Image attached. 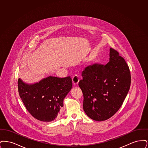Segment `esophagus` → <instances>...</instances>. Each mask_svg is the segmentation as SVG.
Masks as SVG:
<instances>
[{"instance_id":"esophagus-1","label":"esophagus","mask_w":148,"mask_h":148,"mask_svg":"<svg viewBox=\"0 0 148 148\" xmlns=\"http://www.w3.org/2000/svg\"><path fill=\"white\" fill-rule=\"evenodd\" d=\"M72 81H73V84H78L79 79V77H77V75H74V76L73 77H72Z\"/></svg>"}]
</instances>
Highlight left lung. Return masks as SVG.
<instances>
[{
	"instance_id": "1",
	"label": "left lung",
	"mask_w": 148,
	"mask_h": 148,
	"mask_svg": "<svg viewBox=\"0 0 148 148\" xmlns=\"http://www.w3.org/2000/svg\"><path fill=\"white\" fill-rule=\"evenodd\" d=\"M109 56L106 65L94 64L86 67L79 83L85 113L95 121H104L116 113L130 86V72L124 59L113 48Z\"/></svg>"
}]
</instances>
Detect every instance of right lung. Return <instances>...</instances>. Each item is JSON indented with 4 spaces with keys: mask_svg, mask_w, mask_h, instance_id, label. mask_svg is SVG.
<instances>
[{
    "mask_svg": "<svg viewBox=\"0 0 148 148\" xmlns=\"http://www.w3.org/2000/svg\"><path fill=\"white\" fill-rule=\"evenodd\" d=\"M19 96L26 109L35 119L45 122L56 119L63 106L64 99L72 88L69 76H49L34 84L18 81Z\"/></svg>",
    "mask_w": 148,
    "mask_h": 148,
    "instance_id": "1",
    "label": "right lung"
}]
</instances>
